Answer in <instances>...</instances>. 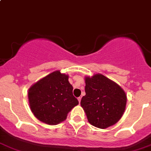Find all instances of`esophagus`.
<instances>
[{
    "label": "esophagus",
    "mask_w": 151,
    "mask_h": 151,
    "mask_svg": "<svg viewBox=\"0 0 151 151\" xmlns=\"http://www.w3.org/2000/svg\"><path fill=\"white\" fill-rule=\"evenodd\" d=\"M78 100L79 103H80V102H81V97H79L78 98Z\"/></svg>",
    "instance_id": "obj_1"
}]
</instances>
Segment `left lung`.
<instances>
[{
    "mask_svg": "<svg viewBox=\"0 0 151 151\" xmlns=\"http://www.w3.org/2000/svg\"><path fill=\"white\" fill-rule=\"evenodd\" d=\"M86 95L81 105L88 122L94 127L105 129L114 125L122 118L127 104L123 88L102 74L85 77Z\"/></svg>",
    "mask_w": 151,
    "mask_h": 151,
    "instance_id": "1",
    "label": "left lung"
}]
</instances>
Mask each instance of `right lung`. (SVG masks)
Returning <instances> with one entry per match:
<instances>
[{
	"label": "right lung",
	"mask_w": 151,
	"mask_h": 151,
	"mask_svg": "<svg viewBox=\"0 0 151 151\" xmlns=\"http://www.w3.org/2000/svg\"><path fill=\"white\" fill-rule=\"evenodd\" d=\"M73 89L68 76L60 70L41 78L28 90L29 107L34 116L49 125L64 122L68 113L78 104Z\"/></svg>",
	"instance_id": "right-lung-1"
}]
</instances>
